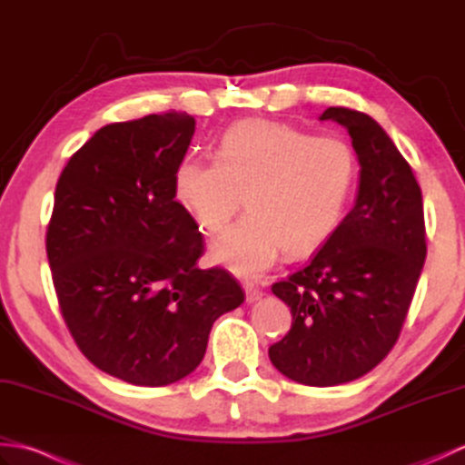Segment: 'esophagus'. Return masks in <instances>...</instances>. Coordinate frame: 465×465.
Instances as JSON below:
<instances>
[{
    "mask_svg": "<svg viewBox=\"0 0 465 465\" xmlns=\"http://www.w3.org/2000/svg\"><path fill=\"white\" fill-rule=\"evenodd\" d=\"M243 288H245V302H248V303H255V302L263 298V292L258 288V285L245 283Z\"/></svg>",
    "mask_w": 465,
    "mask_h": 465,
    "instance_id": "obj_1",
    "label": "esophagus"
}]
</instances>
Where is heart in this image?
<instances>
[{
	"label": "heart",
	"mask_w": 465,
	"mask_h": 465,
	"mask_svg": "<svg viewBox=\"0 0 465 465\" xmlns=\"http://www.w3.org/2000/svg\"><path fill=\"white\" fill-rule=\"evenodd\" d=\"M358 182V157L338 135L243 120L227 127L215 157L185 155L173 197L205 233H222L242 205L250 213L212 245V260L243 278L270 270L280 253H305L340 225Z\"/></svg>",
	"instance_id": "1"
}]
</instances>
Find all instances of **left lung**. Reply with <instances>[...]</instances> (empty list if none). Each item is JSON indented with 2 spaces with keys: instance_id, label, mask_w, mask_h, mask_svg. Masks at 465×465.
Masks as SVG:
<instances>
[{
  "instance_id": "8db88e82",
  "label": "left lung",
  "mask_w": 465,
  "mask_h": 465,
  "mask_svg": "<svg viewBox=\"0 0 465 465\" xmlns=\"http://www.w3.org/2000/svg\"><path fill=\"white\" fill-rule=\"evenodd\" d=\"M320 120L351 137L358 197L310 263L272 285L293 322L270 360L285 378L328 388L361 378L396 345L428 248L421 190L383 127L348 107Z\"/></svg>"
}]
</instances>
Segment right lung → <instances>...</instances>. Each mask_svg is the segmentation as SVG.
<instances>
[{"mask_svg": "<svg viewBox=\"0 0 465 465\" xmlns=\"http://www.w3.org/2000/svg\"><path fill=\"white\" fill-rule=\"evenodd\" d=\"M193 132L185 112L97 130L59 175L47 225L54 288L77 348L145 388L190 375L213 322L245 300L230 272L197 268L203 238L173 197Z\"/></svg>", "mask_w": 465, "mask_h": 465, "instance_id": "add662e5", "label": "right lung"}]
</instances>
